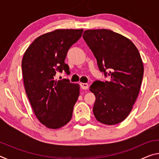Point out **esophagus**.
<instances>
[{"instance_id":"esophagus-1","label":"esophagus","mask_w":159,"mask_h":159,"mask_svg":"<svg viewBox=\"0 0 159 159\" xmlns=\"http://www.w3.org/2000/svg\"><path fill=\"white\" fill-rule=\"evenodd\" d=\"M80 88H81L82 89H83V90L88 89V87H89V86H88V83H80Z\"/></svg>"}]
</instances>
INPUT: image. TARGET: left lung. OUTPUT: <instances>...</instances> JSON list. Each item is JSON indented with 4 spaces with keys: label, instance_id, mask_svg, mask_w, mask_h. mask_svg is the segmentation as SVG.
<instances>
[{
    "label": "left lung",
    "instance_id": "8db88e82",
    "mask_svg": "<svg viewBox=\"0 0 159 159\" xmlns=\"http://www.w3.org/2000/svg\"><path fill=\"white\" fill-rule=\"evenodd\" d=\"M83 38L99 71L110 79L90 86L96 98L94 115L103 124H117L127 118L138 96L144 74L140 54L130 40L109 29L86 30Z\"/></svg>",
    "mask_w": 159,
    "mask_h": 159
}]
</instances>
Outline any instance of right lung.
Listing matches in <instances>:
<instances>
[{
    "instance_id": "1",
    "label": "right lung",
    "mask_w": 159,
    "mask_h": 159,
    "mask_svg": "<svg viewBox=\"0 0 159 159\" xmlns=\"http://www.w3.org/2000/svg\"><path fill=\"white\" fill-rule=\"evenodd\" d=\"M83 31L57 29L41 35L24 54L21 68L26 95L37 118L48 128H60L71 119L80 86L69 79L55 80V75L62 71L69 74L64 60Z\"/></svg>"
}]
</instances>
